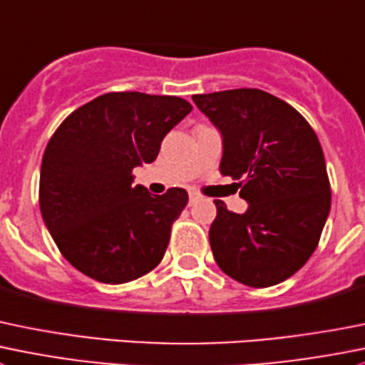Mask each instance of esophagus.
<instances>
[{"instance_id":"1","label":"esophagus","mask_w":365,"mask_h":365,"mask_svg":"<svg viewBox=\"0 0 365 365\" xmlns=\"http://www.w3.org/2000/svg\"><path fill=\"white\" fill-rule=\"evenodd\" d=\"M201 200V196L197 192H194V190H190L189 192V203L192 205V203H196V201H200Z\"/></svg>"}]
</instances>
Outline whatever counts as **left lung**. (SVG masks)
I'll use <instances>...</instances> for the list:
<instances>
[{
	"label": "left lung",
	"instance_id": "left-lung-1",
	"mask_svg": "<svg viewBox=\"0 0 365 365\" xmlns=\"http://www.w3.org/2000/svg\"><path fill=\"white\" fill-rule=\"evenodd\" d=\"M222 135L225 176L239 180L244 214L215 200V262L230 278L264 289L287 280L319 244L331 205L323 148L296 108L260 88L194 94Z\"/></svg>",
	"mask_w": 365,
	"mask_h": 365
}]
</instances>
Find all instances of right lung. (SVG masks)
Here are the masks:
<instances>
[{"instance_id":"add662e5","label":"right lung","mask_w":365,"mask_h":365,"mask_svg":"<svg viewBox=\"0 0 365 365\" xmlns=\"http://www.w3.org/2000/svg\"><path fill=\"white\" fill-rule=\"evenodd\" d=\"M192 110L176 96L108 93L67 115L46 146L41 214L71 265L101 284H126L164 258L173 222L189 201L173 187L153 196L133 185L162 139Z\"/></svg>"}]
</instances>
